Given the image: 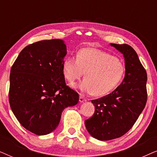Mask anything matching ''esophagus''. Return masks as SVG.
I'll return each instance as SVG.
<instances>
[{"mask_svg": "<svg viewBox=\"0 0 157 157\" xmlns=\"http://www.w3.org/2000/svg\"><path fill=\"white\" fill-rule=\"evenodd\" d=\"M86 101V98H84V96H83V95H80V96H79V101H80L81 103V102H83V101Z\"/></svg>", "mask_w": 157, "mask_h": 157, "instance_id": "esophagus-1", "label": "esophagus"}]
</instances>
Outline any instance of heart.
<instances>
[{
  "label": "heart",
  "instance_id": "heart-1",
  "mask_svg": "<svg viewBox=\"0 0 157 157\" xmlns=\"http://www.w3.org/2000/svg\"><path fill=\"white\" fill-rule=\"evenodd\" d=\"M62 71L71 85H74L85 73V79L80 84L81 91L101 96L119 84L125 73V66L121 60L110 53L86 48L78 51L76 59L66 58Z\"/></svg>",
  "mask_w": 157,
  "mask_h": 157
}]
</instances>
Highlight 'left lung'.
I'll list each match as a JSON object with an SVG mask.
<instances>
[{"label": "left lung", "mask_w": 157, "mask_h": 157, "mask_svg": "<svg viewBox=\"0 0 157 157\" xmlns=\"http://www.w3.org/2000/svg\"><path fill=\"white\" fill-rule=\"evenodd\" d=\"M124 54L125 76L113 92L91 100L95 111L85 121L94 138L108 141L119 138L129 131L147 104V74L134 48L127 44H111Z\"/></svg>", "instance_id": "8db88e82"}]
</instances>
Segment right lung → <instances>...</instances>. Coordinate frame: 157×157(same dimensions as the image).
<instances>
[{"label":"right lung","mask_w":157,"mask_h":157,"mask_svg":"<svg viewBox=\"0 0 157 157\" xmlns=\"http://www.w3.org/2000/svg\"><path fill=\"white\" fill-rule=\"evenodd\" d=\"M66 55L62 40H40L25 46L10 69V108L19 123L36 135L53 132L64 109L78 102L62 71Z\"/></svg>","instance_id":"obj_1"}]
</instances>
